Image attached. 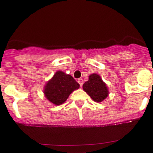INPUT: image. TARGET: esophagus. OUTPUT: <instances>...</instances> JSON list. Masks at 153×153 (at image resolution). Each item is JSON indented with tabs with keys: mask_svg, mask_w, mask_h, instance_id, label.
I'll use <instances>...</instances> for the list:
<instances>
[{
	"mask_svg": "<svg viewBox=\"0 0 153 153\" xmlns=\"http://www.w3.org/2000/svg\"><path fill=\"white\" fill-rule=\"evenodd\" d=\"M78 83L79 84V85H80V87H82V85H83V82H84V81H83V79H78Z\"/></svg>",
	"mask_w": 153,
	"mask_h": 153,
	"instance_id": "obj_1",
	"label": "esophagus"
}]
</instances>
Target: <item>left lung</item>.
<instances>
[{
  "label": "left lung",
  "instance_id": "1",
  "mask_svg": "<svg viewBox=\"0 0 153 153\" xmlns=\"http://www.w3.org/2000/svg\"><path fill=\"white\" fill-rule=\"evenodd\" d=\"M83 90L96 102H101L109 94L106 84L96 74L90 75L88 81L85 82L83 85Z\"/></svg>",
  "mask_w": 153,
  "mask_h": 153
}]
</instances>
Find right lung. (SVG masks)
<instances>
[{
    "label": "right lung",
    "mask_w": 153,
    "mask_h": 153,
    "mask_svg": "<svg viewBox=\"0 0 153 153\" xmlns=\"http://www.w3.org/2000/svg\"><path fill=\"white\" fill-rule=\"evenodd\" d=\"M79 88V83L71 75L57 71L46 85L44 94L50 102L60 105L65 102L71 93Z\"/></svg>",
    "instance_id": "add662e5"
}]
</instances>
